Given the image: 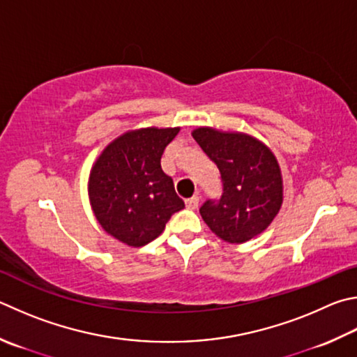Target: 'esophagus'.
Masks as SVG:
<instances>
[{
    "label": "esophagus",
    "mask_w": 357,
    "mask_h": 357,
    "mask_svg": "<svg viewBox=\"0 0 357 357\" xmlns=\"http://www.w3.org/2000/svg\"><path fill=\"white\" fill-rule=\"evenodd\" d=\"M198 204H199V197H198V195L192 197V198H189V199H185L187 209H197Z\"/></svg>",
    "instance_id": "esophagus-1"
}]
</instances>
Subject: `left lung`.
<instances>
[{"label":"left lung","instance_id":"obj_1","mask_svg":"<svg viewBox=\"0 0 357 357\" xmlns=\"http://www.w3.org/2000/svg\"><path fill=\"white\" fill-rule=\"evenodd\" d=\"M222 174L223 193L199 207L206 225L229 243H243L273 222L282 204V176L275 154L243 132L197 128L192 132Z\"/></svg>","mask_w":357,"mask_h":357}]
</instances>
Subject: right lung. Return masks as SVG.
Returning a JSON list of instances; mask_svg holds the SVG:
<instances>
[{
    "label": "right lung",
    "instance_id": "add662e5",
    "mask_svg": "<svg viewBox=\"0 0 357 357\" xmlns=\"http://www.w3.org/2000/svg\"><path fill=\"white\" fill-rule=\"evenodd\" d=\"M179 128H144L111 142L89 178L95 217L107 234L129 246H144L162 234L184 201L173 179L162 172L160 158Z\"/></svg>",
    "mask_w": 357,
    "mask_h": 357
}]
</instances>
